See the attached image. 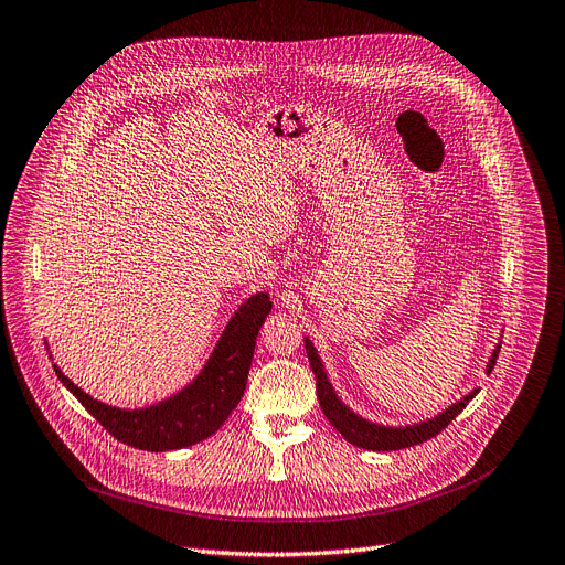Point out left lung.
<instances>
[{"label":"left lung","instance_id":"left-lung-1","mask_svg":"<svg viewBox=\"0 0 565 565\" xmlns=\"http://www.w3.org/2000/svg\"><path fill=\"white\" fill-rule=\"evenodd\" d=\"M305 349L309 355V364L311 372L316 376V392H318V404H321L326 418L330 420V425L349 440V444L364 448V450H379V452H387V450H402V448H411L418 446L423 440L436 436L440 429H446L457 415L466 408L480 387H473L469 395H463L461 399H457L455 404H450L448 408H444L440 413H436L434 418L413 423V425H383V423H374L370 418H362L360 413H355L349 404H343V399L337 395V390L326 372V364L318 355L313 341L309 337H305ZM499 349L501 341L494 347L492 355L487 358L484 364V374L489 376L494 370V362L499 358Z\"/></svg>","mask_w":565,"mask_h":565}]
</instances>
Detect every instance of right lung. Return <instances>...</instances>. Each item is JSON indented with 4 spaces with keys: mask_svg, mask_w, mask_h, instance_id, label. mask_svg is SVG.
Masks as SVG:
<instances>
[{
    "mask_svg": "<svg viewBox=\"0 0 565 565\" xmlns=\"http://www.w3.org/2000/svg\"><path fill=\"white\" fill-rule=\"evenodd\" d=\"M269 311L273 302L265 290L244 300L231 316L222 337L216 339L201 372L173 395L150 406L119 408L94 399L64 376L57 364L53 366L71 395L121 444L147 452L189 448L212 436L239 404L249 379L256 337Z\"/></svg>",
    "mask_w": 565,
    "mask_h": 565,
    "instance_id": "right-lung-1",
    "label": "right lung"
}]
</instances>
